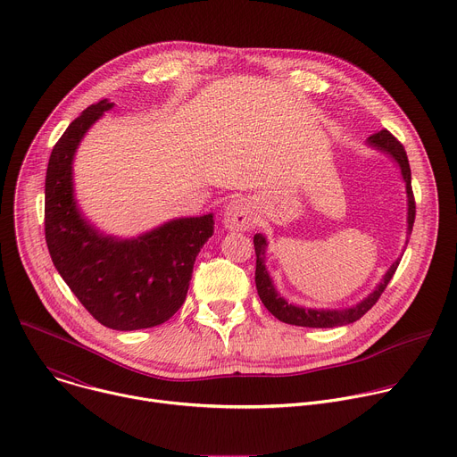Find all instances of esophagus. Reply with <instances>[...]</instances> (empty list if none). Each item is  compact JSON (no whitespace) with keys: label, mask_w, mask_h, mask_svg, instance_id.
<instances>
[{"label":"esophagus","mask_w":457,"mask_h":457,"mask_svg":"<svg viewBox=\"0 0 457 457\" xmlns=\"http://www.w3.org/2000/svg\"><path fill=\"white\" fill-rule=\"evenodd\" d=\"M224 226L231 231H247L253 228L251 208L245 201L235 199L224 210Z\"/></svg>","instance_id":"obj_1"}]
</instances>
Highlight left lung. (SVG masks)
<instances>
[{
    "label": "left lung",
    "instance_id": "obj_1",
    "mask_svg": "<svg viewBox=\"0 0 457 457\" xmlns=\"http://www.w3.org/2000/svg\"><path fill=\"white\" fill-rule=\"evenodd\" d=\"M367 145L381 154H386L400 166V171H402V177L405 182V189H407V242H409V235L412 233L414 217H416V203H414V193H412V184H411V166H409L407 152H405L403 145L393 134L386 132V129H381V132L370 136L367 139ZM253 244H254V253H256L254 284H256L260 300H262L266 309L275 318H278L284 323L300 325V328H340V325H347V323L360 320L378 302V298L381 296L386 284L390 282V278L395 277V273L400 266V258H398L396 262L390 266L388 271L383 275V278L376 286V289L367 298L358 302L356 305L342 307V309H311V307L295 305L278 295V291L273 284V278L270 277V271L266 268V247H268L266 237L256 233L253 238Z\"/></svg>",
    "mask_w": 457,
    "mask_h": 457
}]
</instances>
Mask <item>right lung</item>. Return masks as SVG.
<instances>
[{
    "label": "right lung",
    "mask_w": 457,
    "mask_h": 457,
    "mask_svg": "<svg viewBox=\"0 0 457 457\" xmlns=\"http://www.w3.org/2000/svg\"><path fill=\"white\" fill-rule=\"evenodd\" d=\"M113 108L88 106L55 143L45 179V238L57 273L108 329L137 331L170 320L186 300L195 258L213 235V213L164 222L136 238L94 228L74 197V155L90 126Z\"/></svg>",
    "instance_id": "1"
}]
</instances>
